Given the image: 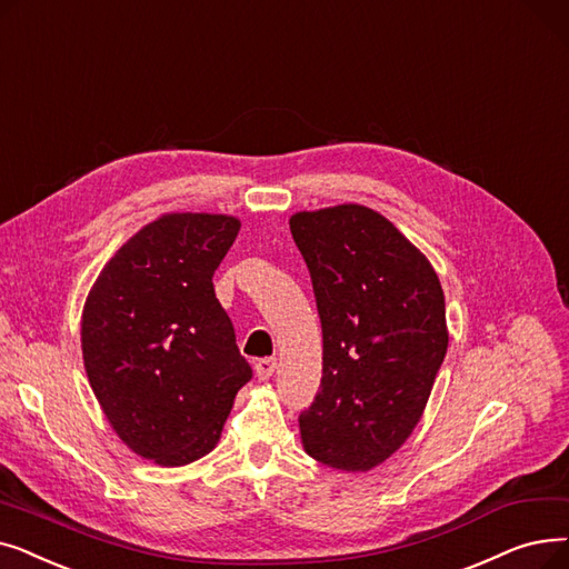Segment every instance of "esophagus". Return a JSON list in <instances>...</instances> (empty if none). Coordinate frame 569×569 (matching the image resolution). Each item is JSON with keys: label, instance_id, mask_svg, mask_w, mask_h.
<instances>
[{"label": "esophagus", "instance_id": "1", "mask_svg": "<svg viewBox=\"0 0 569 569\" xmlns=\"http://www.w3.org/2000/svg\"><path fill=\"white\" fill-rule=\"evenodd\" d=\"M276 368H278V361H276V357L259 359V361L254 363V370H257V377H259V380H268V377L276 372Z\"/></svg>", "mask_w": 569, "mask_h": 569}]
</instances>
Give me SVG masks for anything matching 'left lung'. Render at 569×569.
Instances as JSON below:
<instances>
[{"label": "left lung", "mask_w": 569, "mask_h": 569, "mask_svg": "<svg viewBox=\"0 0 569 569\" xmlns=\"http://www.w3.org/2000/svg\"><path fill=\"white\" fill-rule=\"evenodd\" d=\"M321 319V387L301 412L315 461L368 472L412 436L445 361V291L430 261L359 203L291 214Z\"/></svg>", "instance_id": "obj_1"}]
</instances>
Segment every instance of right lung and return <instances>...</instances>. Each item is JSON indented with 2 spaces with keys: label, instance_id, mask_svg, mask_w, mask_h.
I'll use <instances>...</instances> for the list:
<instances>
[{
  "label": "right lung",
  "instance_id": "right-lung-1",
  "mask_svg": "<svg viewBox=\"0 0 569 569\" xmlns=\"http://www.w3.org/2000/svg\"><path fill=\"white\" fill-rule=\"evenodd\" d=\"M238 229L231 214H161L88 293L80 347L90 387L118 438L157 466L212 451L252 377L212 287Z\"/></svg>",
  "mask_w": 569,
  "mask_h": 569
}]
</instances>
